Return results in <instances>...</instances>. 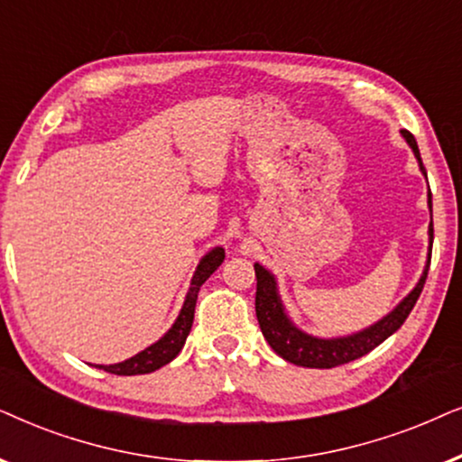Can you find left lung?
Here are the masks:
<instances>
[{"mask_svg": "<svg viewBox=\"0 0 462 462\" xmlns=\"http://www.w3.org/2000/svg\"><path fill=\"white\" fill-rule=\"evenodd\" d=\"M402 134L410 143L411 152H414L422 175L427 177V171H424L414 134L410 131H402ZM429 208H431L433 213L431 192H429ZM429 238H431L433 243V217H431V224H429ZM429 263H431V249H429V260H427V266H424L420 281H418L416 287L411 289L402 302L395 306V310H391L389 315L380 319L378 323L370 325L367 329L356 331V334L346 336V337H315L295 328L291 319L287 317L285 306L281 302L274 276L270 274L266 268L260 266V263H255L257 323H260L262 334L268 340L270 346H273L274 353L282 356L285 361H289V364L300 365V367H319V370H329V367L348 364V361H355L359 359V356L370 353V350L376 348L378 344H383L386 337L393 336L399 328H402L411 309H414L416 300L420 298L424 281H427V274H429Z\"/></svg>", "mask_w": 462, "mask_h": 462, "instance_id": "1", "label": "left lung"}]
</instances>
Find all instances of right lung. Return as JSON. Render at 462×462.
Masks as SVG:
<instances>
[{"label": "right lung", "instance_id": "right-lung-1", "mask_svg": "<svg viewBox=\"0 0 462 462\" xmlns=\"http://www.w3.org/2000/svg\"><path fill=\"white\" fill-rule=\"evenodd\" d=\"M224 257H226V254H224V249H221V247L211 249L205 257H202L199 268H196V273L192 276V282H189L186 302H183V306H181L180 317H177L173 328H171L167 334L160 337L156 344H152V346L141 350L139 355L131 356V359L122 361V364L98 365V367L109 372V374H116V376H137V374L156 372L162 365L171 364V361H173L175 356L180 355L183 344H186V337L189 334V329H192L196 300H199V291H200L202 282H205L208 276H211L215 270L221 266Z\"/></svg>", "mask_w": 462, "mask_h": 462}]
</instances>
